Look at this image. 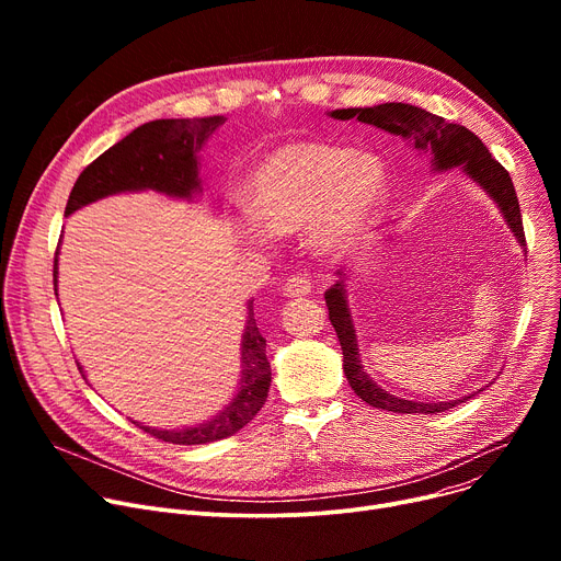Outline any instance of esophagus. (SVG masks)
Returning <instances> with one entry per match:
<instances>
[{"label":"esophagus","instance_id":"obj_1","mask_svg":"<svg viewBox=\"0 0 561 561\" xmlns=\"http://www.w3.org/2000/svg\"><path fill=\"white\" fill-rule=\"evenodd\" d=\"M311 288H313V282L309 279V277H305V275H293V277H288L286 282H284V296L286 298H302V296H309L311 293Z\"/></svg>","mask_w":561,"mask_h":561}]
</instances>
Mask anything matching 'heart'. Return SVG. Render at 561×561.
Masks as SVG:
<instances>
[{"instance_id": "heart-1", "label": "heart", "mask_w": 561, "mask_h": 561, "mask_svg": "<svg viewBox=\"0 0 561 561\" xmlns=\"http://www.w3.org/2000/svg\"><path fill=\"white\" fill-rule=\"evenodd\" d=\"M389 193L385 161L316 140L279 145L248 180V214L236 225L250 248L273 233L307 231L322 254H339L373 225Z\"/></svg>"}]
</instances>
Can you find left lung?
<instances>
[{
  "label": "left lung",
  "mask_w": 561,
  "mask_h": 561,
  "mask_svg": "<svg viewBox=\"0 0 561 561\" xmlns=\"http://www.w3.org/2000/svg\"><path fill=\"white\" fill-rule=\"evenodd\" d=\"M334 121H355L364 125H373L391 136H400L411 150L421 157L432 159L434 172L446 170H461L470 182L478 184L497 206L503 214L510 231L516 236V243L525 250V231L518 209V197L512 184L510 172L500 165L484 147V142L461 125H453L444 121L440 115H434L421 106H411L402 102H387L366 108H336L328 113ZM347 268H341L336 275L339 279L325 290V302L330 309V322L336 330L343 350V373L350 381L352 391H355L366 404L393 411V414H440V411H450L453 407L473 398L476 393H468L448 402H419L407 400L381 389L377 381L366 373L359 355V341L355 320H352L350 300H347Z\"/></svg>",
  "instance_id": "obj_1"
}]
</instances>
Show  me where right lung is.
<instances>
[{"label": "right lung", "mask_w": 561, "mask_h": 561, "mask_svg": "<svg viewBox=\"0 0 561 561\" xmlns=\"http://www.w3.org/2000/svg\"><path fill=\"white\" fill-rule=\"evenodd\" d=\"M225 115L199 117H168V121H152L136 127L121 142L98 157L88 165L77 184L72 186L70 199L66 204V216L83 209V206L104 199L117 193H145L154 191L172 199L193 202L202 195L199 176V152L206 140L214 136L218 127L225 125ZM64 241V239H61ZM58 241L54 256V293L58 296ZM79 373L85 377L81 364ZM271 389V364L265 357V339L254 320V300H248V320L241 339V379L239 389L233 391L229 402L216 416L195 425L184 427H150L131 421L147 434H152L168 444L176 446H199L214 444L245 427L263 407Z\"/></svg>", "instance_id": "right-lung-1"}]
</instances>
